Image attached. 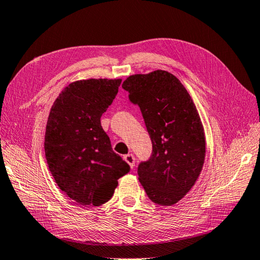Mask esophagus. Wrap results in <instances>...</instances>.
<instances>
[{
  "label": "esophagus",
  "mask_w": 260,
  "mask_h": 260,
  "mask_svg": "<svg viewBox=\"0 0 260 260\" xmlns=\"http://www.w3.org/2000/svg\"><path fill=\"white\" fill-rule=\"evenodd\" d=\"M124 160L127 162V164H128V166L131 168H134V166H135V156L133 154H126L124 156Z\"/></svg>",
  "instance_id": "1"
}]
</instances>
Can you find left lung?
Returning <instances> with one entry per match:
<instances>
[{"label": "left lung", "instance_id": "8db88e82", "mask_svg": "<svg viewBox=\"0 0 260 260\" xmlns=\"http://www.w3.org/2000/svg\"><path fill=\"white\" fill-rule=\"evenodd\" d=\"M131 103L140 107L152 141V155L137 168L139 180L155 204L179 202L201 175L205 133L191 96L174 74L156 70L123 82Z\"/></svg>", "mask_w": 260, "mask_h": 260}]
</instances>
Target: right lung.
Instances as JSON below:
<instances>
[{
	"label": "right lung",
	"instance_id": "right-lung-1",
	"mask_svg": "<svg viewBox=\"0 0 260 260\" xmlns=\"http://www.w3.org/2000/svg\"><path fill=\"white\" fill-rule=\"evenodd\" d=\"M121 79L70 83L50 109L45 154L59 189L83 206L108 202L129 166L116 154L100 118L118 92Z\"/></svg>",
	"mask_w": 260,
	"mask_h": 260
}]
</instances>
